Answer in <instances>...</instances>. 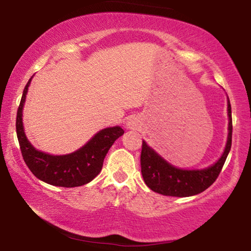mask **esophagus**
Masks as SVG:
<instances>
[{
	"label": "esophagus",
	"mask_w": 251,
	"mask_h": 251,
	"mask_svg": "<svg viewBox=\"0 0 251 251\" xmlns=\"http://www.w3.org/2000/svg\"><path fill=\"white\" fill-rule=\"evenodd\" d=\"M126 126H128V128H130V129H133V128H136L137 126V120L136 119H129L128 121H126Z\"/></svg>",
	"instance_id": "obj_1"
}]
</instances>
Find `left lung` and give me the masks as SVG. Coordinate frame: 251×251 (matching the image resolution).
<instances>
[{
  "mask_svg": "<svg viewBox=\"0 0 251 251\" xmlns=\"http://www.w3.org/2000/svg\"><path fill=\"white\" fill-rule=\"evenodd\" d=\"M228 111V137L224 153L214 166L203 170H183L175 168L157 155L154 151L142 144L140 167L144 181L151 190L168 197L185 198L201 193L211 186L217 179L224 166L226 157L232 146V111L231 104H227Z\"/></svg>",
  "mask_w": 251,
  "mask_h": 251,
  "instance_id": "1",
  "label": "left lung"
}]
</instances>
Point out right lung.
<instances>
[{
    "mask_svg": "<svg viewBox=\"0 0 251 251\" xmlns=\"http://www.w3.org/2000/svg\"><path fill=\"white\" fill-rule=\"evenodd\" d=\"M30 80L24 89L16 119L17 137L23 159L34 176L50 185L61 187H76L89 183L100 173L108 150L125 131L120 126L106 128L76 152L67 155H50L40 152L27 140L23 126V106Z\"/></svg>",
    "mask_w": 251,
    "mask_h": 251,
    "instance_id": "obj_1",
    "label": "right lung"
}]
</instances>
